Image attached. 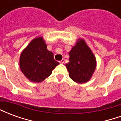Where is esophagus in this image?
Returning <instances> with one entry per match:
<instances>
[{"instance_id":"1","label":"esophagus","mask_w":121,"mask_h":121,"mask_svg":"<svg viewBox=\"0 0 121 121\" xmlns=\"http://www.w3.org/2000/svg\"><path fill=\"white\" fill-rule=\"evenodd\" d=\"M64 62H65V60L64 59H62L60 61V63H64Z\"/></svg>"}]
</instances>
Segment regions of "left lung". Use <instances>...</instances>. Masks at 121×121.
<instances>
[{
	"label": "left lung",
	"mask_w": 121,
	"mask_h": 121,
	"mask_svg": "<svg viewBox=\"0 0 121 121\" xmlns=\"http://www.w3.org/2000/svg\"><path fill=\"white\" fill-rule=\"evenodd\" d=\"M69 56V61L65 65L69 77L79 84L89 81L96 68V59L84 40L76 43Z\"/></svg>",
	"instance_id": "8db88e82"
}]
</instances>
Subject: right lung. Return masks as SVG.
<instances>
[{
	"instance_id": "add662e5",
	"label": "right lung",
	"mask_w": 121,
	"mask_h": 121,
	"mask_svg": "<svg viewBox=\"0 0 121 121\" xmlns=\"http://www.w3.org/2000/svg\"><path fill=\"white\" fill-rule=\"evenodd\" d=\"M19 65L22 73L28 80L41 82L50 76L59 63L54 59L53 53L47 50L42 37H37L22 52Z\"/></svg>"
}]
</instances>
